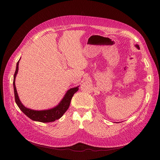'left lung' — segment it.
<instances>
[{"label":"left lung","mask_w":160,"mask_h":160,"mask_svg":"<svg viewBox=\"0 0 160 160\" xmlns=\"http://www.w3.org/2000/svg\"><path fill=\"white\" fill-rule=\"evenodd\" d=\"M135 47H136V48H138V49H139V45H137V44H136V45H135Z\"/></svg>","instance_id":"1"}]
</instances>
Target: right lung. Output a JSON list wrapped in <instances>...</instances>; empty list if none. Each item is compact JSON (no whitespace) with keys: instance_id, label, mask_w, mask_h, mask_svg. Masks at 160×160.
<instances>
[{"instance_id":"add662e5","label":"right lung","mask_w":160,"mask_h":160,"mask_svg":"<svg viewBox=\"0 0 160 160\" xmlns=\"http://www.w3.org/2000/svg\"><path fill=\"white\" fill-rule=\"evenodd\" d=\"M21 58L19 59V60ZM17 63L16 65V69L13 76V89H14V95H15V100L17 105L18 106L20 110L26 115L28 117L33 121L41 122H54L56 120H58L63 116V115L65 113V112L68 110L69 107L71 100L74 95V94L78 90V87H75L71 88L66 92L63 98L62 99L57 106L55 107L48 109V110H32V109L28 108L25 107L21 102L18 96V91H17L15 82L17 74L19 70V63Z\"/></svg>"}]
</instances>
